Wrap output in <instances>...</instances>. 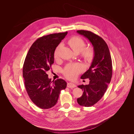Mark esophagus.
<instances>
[{"label": "esophagus", "mask_w": 134, "mask_h": 134, "mask_svg": "<svg viewBox=\"0 0 134 134\" xmlns=\"http://www.w3.org/2000/svg\"><path fill=\"white\" fill-rule=\"evenodd\" d=\"M67 87L68 88H74L76 87V85L72 83H68L67 84Z\"/></svg>", "instance_id": "obj_1"}]
</instances>
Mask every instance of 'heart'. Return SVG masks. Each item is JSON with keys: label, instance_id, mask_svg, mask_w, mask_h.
I'll list each match as a JSON object with an SVG mask.
<instances>
[{"label": "heart", "instance_id": "obj_1", "mask_svg": "<svg viewBox=\"0 0 134 134\" xmlns=\"http://www.w3.org/2000/svg\"><path fill=\"white\" fill-rule=\"evenodd\" d=\"M68 44L71 48L76 53L81 52V56L87 62H90L94 57V52L92 48L86 47V42L80 37L75 36L69 40ZM62 44H59L56 47L54 51V58L57 60L59 58V51ZM83 69L82 65L79 63H70L64 67L63 70V73L64 76L69 79H74Z\"/></svg>", "mask_w": 134, "mask_h": 134}]
</instances>
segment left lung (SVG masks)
I'll return each mask as SVG.
<instances>
[{
    "label": "left lung",
    "instance_id": "1",
    "mask_svg": "<svg viewBox=\"0 0 134 134\" xmlns=\"http://www.w3.org/2000/svg\"><path fill=\"white\" fill-rule=\"evenodd\" d=\"M76 32L91 42L94 52L90 68L81 76L82 79H90V83L78 86L83 93L77 102L80 106L90 107L102 98L111 82L112 59L107 44L102 37L89 31L78 30Z\"/></svg>",
    "mask_w": 134,
    "mask_h": 134
}]
</instances>
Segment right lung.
<instances>
[{
    "mask_svg": "<svg viewBox=\"0 0 134 134\" xmlns=\"http://www.w3.org/2000/svg\"><path fill=\"white\" fill-rule=\"evenodd\" d=\"M68 32L50 34L38 38L32 44L23 67V77L27 92L37 107L48 109L58 102L61 91L66 87L62 79L51 81L46 72L54 63V51Z\"/></svg>",
    "mask_w": 134,
    "mask_h": 134,
    "instance_id": "add662e5",
    "label": "right lung"
}]
</instances>
